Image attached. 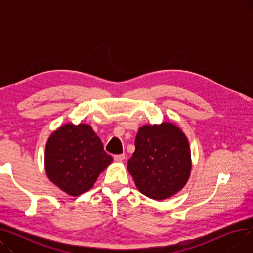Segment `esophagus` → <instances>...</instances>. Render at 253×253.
Instances as JSON below:
<instances>
[{
	"instance_id": "1",
	"label": "esophagus",
	"mask_w": 253,
	"mask_h": 253,
	"mask_svg": "<svg viewBox=\"0 0 253 253\" xmlns=\"http://www.w3.org/2000/svg\"><path fill=\"white\" fill-rule=\"evenodd\" d=\"M125 159V155L124 154H119V155H115L114 156V160L116 162H122Z\"/></svg>"
}]
</instances>
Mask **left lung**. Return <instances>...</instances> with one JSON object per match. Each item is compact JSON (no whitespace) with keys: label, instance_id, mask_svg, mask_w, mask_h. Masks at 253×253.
I'll use <instances>...</instances> for the list:
<instances>
[{"label":"left lung","instance_id":"left-lung-1","mask_svg":"<svg viewBox=\"0 0 253 253\" xmlns=\"http://www.w3.org/2000/svg\"><path fill=\"white\" fill-rule=\"evenodd\" d=\"M191 167L189 141L178 127L163 123L139 128L127 168L140 193L155 200L171 197L187 183Z\"/></svg>","mask_w":253,"mask_h":253}]
</instances>
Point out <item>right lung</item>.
<instances>
[{
	"label": "right lung",
	"mask_w": 253,
	"mask_h": 253,
	"mask_svg": "<svg viewBox=\"0 0 253 253\" xmlns=\"http://www.w3.org/2000/svg\"><path fill=\"white\" fill-rule=\"evenodd\" d=\"M112 161L99 137L86 124H66L58 128L46 144L48 178L71 196L89 191Z\"/></svg>",
	"instance_id": "add662e5"
}]
</instances>
